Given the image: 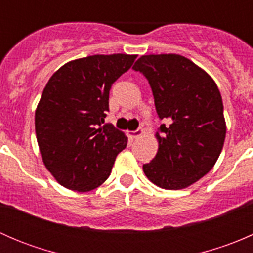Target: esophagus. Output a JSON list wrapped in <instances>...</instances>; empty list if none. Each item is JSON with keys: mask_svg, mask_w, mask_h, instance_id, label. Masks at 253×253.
I'll return each mask as SVG.
<instances>
[{"mask_svg": "<svg viewBox=\"0 0 253 253\" xmlns=\"http://www.w3.org/2000/svg\"><path fill=\"white\" fill-rule=\"evenodd\" d=\"M144 133V129L143 128H138L137 131H131V132H127V134H128V137L131 139H137L139 138V137L142 136V134Z\"/></svg>", "mask_w": 253, "mask_h": 253, "instance_id": "esophagus-1", "label": "esophagus"}]
</instances>
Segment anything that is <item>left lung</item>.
I'll list each match as a JSON object with an SVG mask.
<instances>
[{
    "instance_id": "obj_1",
    "label": "left lung",
    "mask_w": 253,
    "mask_h": 253,
    "mask_svg": "<svg viewBox=\"0 0 253 253\" xmlns=\"http://www.w3.org/2000/svg\"><path fill=\"white\" fill-rule=\"evenodd\" d=\"M134 71L149 82L160 120L159 148L143 165L145 176L165 190H181L208 174L220 155L226 126L220 91L208 73L176 53L144 55Z\"/></svg>"
}]
</instances>
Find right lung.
Wrapping results in <instances>:
<instances>
[{
  "mask_svg": "<svg viewBox=\"0 0 253 253\" xmlns=\"http://www.w3.org/2000/svg\"><path fill=\"white\" fill-rule=\"evenodd\" d=\"M136 55H94L58 68L35 111V132L42 162L60 185L79 192L99 187L110 176L127 145L124 132L104 124L109 93Z\"/></svg>",
  "mask_w": 253,
  "mask_h": 253,
  "instance_id": "add662e5",
  "label": "right lung"
}]
</instances>
